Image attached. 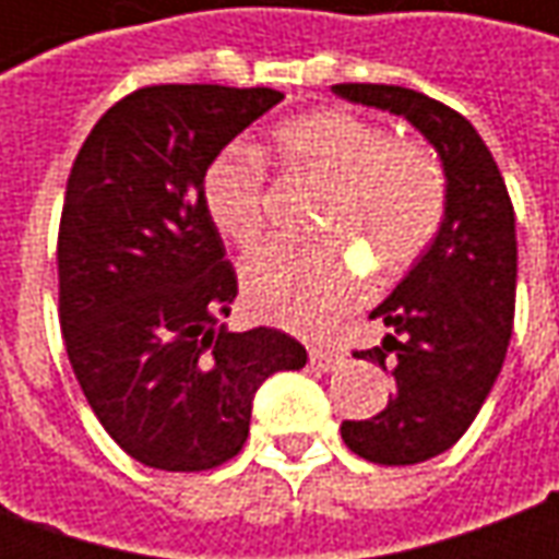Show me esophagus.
Listing matches in <instances>:
<instances>
[{"mask_svg": "<svg viewBox=\"0 0 559 559\" xmlns=\"http://www.w3.org/2000/svg\"><path fill=\"white\" fill-rule=\"evenodd\" d=\"M341 362V356L335 347H311V365L320 368V371H329Z\"/></svg>", "mask_w": 559, "mask_h": 559, "instance_id": "1", "label": "esophagus"}]
</instances>
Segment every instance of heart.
I'll use <instances>...</instances> for the list:
<instances>
[{
    "label": "heart",
    "mask_w": 559,
    "mask_h": 559,
    "mask_svg": "<svg viewBox=\"0 0 559 559\" xmlns=\"http://www.w3.org/2000/svg\"><path fill=\"white\" fill-rule=\"evenodd\" d=\"M272 146L290 176L326 185L317 245H275L242 269L245 299L257 314L296 332H320L362 293L348 245L383 278L419 260L443 227L449 188L443 164L416 140L392 138L371 119L326 107L272 131ZM209 218L239 248L266 233V170L248 148L212 160L203 185Z\"/></svg>",
    "instance_id": "heart-1"
}]
</instances>
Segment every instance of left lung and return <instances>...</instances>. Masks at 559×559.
I'll list each match as a JSON object with an SVG mask.
<instances>
[{"label":"left lung","instance_id":"obj_1","mask_svg":"<svg viewBox=\"0 0 559 559\" xmlns=\"http://www.w3.org/2000/svg\"><path fill=\"white\" fill-rule=\"evenodd\" d=\"M353 104L404 116L443 160V227L371 320L392 335L356 350L392 374L395 392L371 419L341 421L365 461L404 467L461 440L500 374L515 320V209L497 160L464 116L428 95L383 83H338Z\"/></svg>","mask_w":559,"mask_h":559}]
</instances>
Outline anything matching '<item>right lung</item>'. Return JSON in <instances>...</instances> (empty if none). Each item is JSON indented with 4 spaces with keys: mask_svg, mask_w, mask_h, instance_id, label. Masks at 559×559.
<instances>
[{
    "mask_svg": "<svg viewBox=\"0 0 559 559\" xmlns=\"http://www.w3.org/2000/svg\"><path fill=\"white\" fill-rule=\"evenodd\" d=\"M278 102L266 86H143L98 119L68 176V359L104 431L146 467L200 473L239 455L260 383L308 362L281 329L218 326L239 284L203 200L209 164Z\"/></svg>",
    "mask_w": 559,
    "mask_h": 559,
    "instance_id": "1",
    "label": "right lung"
}]
</instances>
